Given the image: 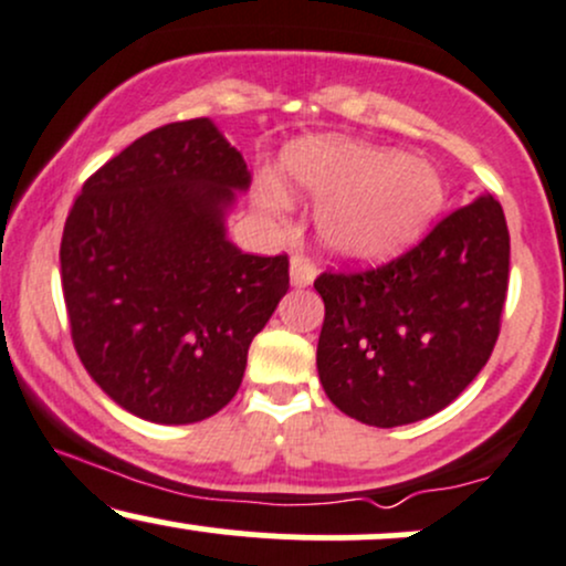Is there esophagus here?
Segmentation results:
<instances>
[{
  "mask_svg": "<svg viewBox=\"0 0 566 566\" xmlns=\"http://www.w3.org/2000/svg\"><path fill=\"white\" fill-rule=\"evenodd\" d=\"M290 279H292V284H295V287H305V284L314 282V279H316L314 261H311V258H305V255L292 258Z\"/></svg>",
  "mask_w": 566,
  "mask_h": 566,
  "instance_id": "esophagus-1",
  "label": "esophagus"
}]
</instances>
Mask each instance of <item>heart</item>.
<instances>
[{
    "instance_id": "b5f03b06",
    "label": "heart",
    "mask_w": 566,
    "mask_h": 566,
    "mask_svg": "<svg viewBox=\"0 0 566 566\" xmlns=\"http://www.w3.org/2000/svg\"><path fill=\"white\" fill-rule=\"evenodd\" d=\"M290 186L322 201L316 231L346 261H386L428 229L441 207V180L423 159L350 140H305L284 161ZM279 212L284 197L263 191Z\"/></svg>"
}]
</instances>
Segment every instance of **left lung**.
<instances>
[{"label":"left lung","instance_id":"obj_1","mask_svg":"<svg viewBox=\"0 0 566 566\" xmlns=\"http://www.w3.org/2000/svg\"><path fill=\"white\" fill-rule=\"evenodd\" d=\"M509 263L503 207L479 197L394 261L316 276V367L329 401L361 423L394 428L458 399L497 343Z\"/></svg>","mask_w":566,"mask_h":566}]
</instances>
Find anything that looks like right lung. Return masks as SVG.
<instances>
[{
    "mask_svg": "<svg viewBox=\"0 0 566 566\" xmlns=\"http://www.w3.org/2000/svg\"><path fill=\"white\" fill-rule=\"evenodd\" d=\"M250 170L210 119L172 122L84 180L61 239L71 340L119 407L199 423L239 391L252 337L290 290L287 255L226 239Z\"/></svg>",
    "mask_w": 566,
    "mask_h": 566,
    "instance_id": "obj_1",
    "label": "right lung"
}]
</instances>
